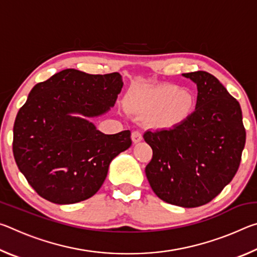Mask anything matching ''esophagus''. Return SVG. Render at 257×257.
<instances>
[{
	"mask_svg": "<svg viewBox=\"0 0 257 257\" xmlns=\"http://www.w3.org/2000/svg\"><path fill=\"white\" fill-rule=\"evenodd\" d=\"M132 139L134 143H139L143 139V136L142 134L138 132V130H134V132L132 133Z\"/></svg>",
	"mask_w": 257,
	"mask_h": 257,
	"instance_id": "34e87169",
	"label": "esophagus"
}]
</instances>
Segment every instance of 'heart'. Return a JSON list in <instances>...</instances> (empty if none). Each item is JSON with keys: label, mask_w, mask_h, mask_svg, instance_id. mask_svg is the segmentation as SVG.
Wrapping results in <instances>:
<instances>
[{"label": "heart", "mask_w": 257, "mask_h": 257, "mask_svg": "<svg viewBox=\"0 0 257 257\" xmlns=\"http://www.w3.org/2000/svg\"><path fill=\"white\" fill-rule=\"evenodd\" d=\"M129 104L136 111L159 108L153 118L154 124L170 127L190 114L194 107V97L188 90L181 89L178 86H170L150 94L135 90L130 94Z\"/></svg>", "instance_id": "b5f03b06"}]
</instances>
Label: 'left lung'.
<instances>
[{"label": "left lung", "instance_id": "1", "mask_svg": "<svg viewBox=\"0 0 257 257\" xmlns=\"http://www.w3.org/2000/svg\"><path fill=\"white\" fill-rule=\"evenodd\" d=\"M197 86L195 111L170 129L147 130L153 158L145 173L156 196L173 205L211 202L236 175L246 142L241 108L205 71L182 73Z\"/></svg>", "mask_w": 257, "mask_h": 257}]
</instances>
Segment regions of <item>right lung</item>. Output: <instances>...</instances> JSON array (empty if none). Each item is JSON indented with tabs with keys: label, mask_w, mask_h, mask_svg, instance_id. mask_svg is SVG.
Segmentation results:
<instances>
[{
	"label": "right lung",
	"mask_w": 257,
	"mask_h": 257,
	"mask_svg": "<svg viewBox=\"0 0 257 257\" xmlns=\"http://www.w3.org/2000/svg\"><path fill=\"white\" fill-rule=\"evenodd\" d=\"M122 77L66 69L30 90L14 125V155L41 197L73 204L101 188L112 160L132 146L130 130L105 135L90 119L114 106Z\"/></svg>",
	"instance_id": "add662e5"
}]
</instances>
